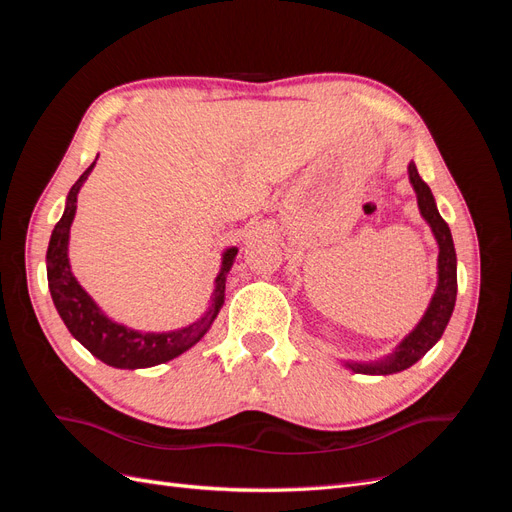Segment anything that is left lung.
Listing matches in <instances>:
<instances>
[{
	"label": "left lung",
	"instance_id": "1",
	"mask_svg": "<svg viewBox=\"0 0 512 512\" xmlns=\"http://www.w3.org/2000/svg\"><path fill=\"white\" fill-rule=\"evenodd\" d=\"M408 177L412 188L416 192L418 211H421L423 220L429 224L433 237L438 243V286L433 297L429 301V307L425 309L423 318L418 320L416 327L401 339L391 354H386L384 359L369 361V363H356V361H344L348 369L354 374H369V376H389L397 374L412 367L418 359H423L427 350L438 344L442 337L448 320L453 316L455 299H457V254L451 228L442 220V215L436 207V198H433L429 185L421 179L416 170V164H408Z\"/></svg>",
	"mask_w": 512,
	"mask_h": 512
}]
</instances>
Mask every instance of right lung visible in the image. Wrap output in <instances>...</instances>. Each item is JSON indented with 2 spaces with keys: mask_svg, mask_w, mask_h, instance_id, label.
Here are the masks:
<instances>
[{
  "mask_svg": "<svg viewBox=\"0 0 512 512\" xmlns=\"http://www.w3.org/2000/svg\"><path fill=\"white\" fill-rule=\"evenodd\" d=\"M96 160L70 188L64 215L55 224L49 250H46V277H49V290L57 307V314L64 320L76 342H81L96 359L106 365L117 369H143L173 361L175 356L196 346L211 329L213 320L218 318L224 305L226 275L232 262H235L239 247H228V250H224L222 267L218 277H215V288L211 292L207 312L192 324H188V327L151 333L136 331L126 327V324L111 320L98 307V303L89 297L79 280H76L68 258L70 226L76 215V198H79V192L89 173L94 170Z\"/></svg>",
  "mask_w": 512,
  "mask_h": 512,
  "instance_id": "obj_1",
  "label": "right lung"
}]
</instances>
